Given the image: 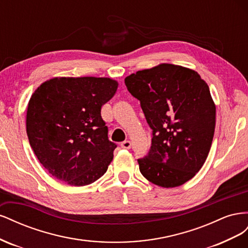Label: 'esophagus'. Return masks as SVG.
<instances>
[{
    "mask_svg": "<svg viewBox=\"0 0 248 248\" xmlns=\"http://www.w3.org/2000/svg\"><path fill=\"white\" fill-rule=\"evenodd\" d=\"M121 147L123 148V149H130L131 148V141L130 140H125V141H123V142H121Z\"/></svg>",
    "mask_w": 248,
    "mask_h": 248,
    "instance_id": "34e87169",
    "label": "esophagus"
}]
</instances>
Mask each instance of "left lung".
Returning <instances> with one entry per match:
<instances>
[{
  "label": "left lung",
  "instance_id": "obj_1",
  "mask_svg": "<svg viewBox=\"0 0 248 248\" xmlns=\"http://www.w3.org/2000/svg\"><path fill=\"white\" fill-rule=\"evenodd\" d=\"M153 130L150 152L138 159L148 181L172 188L204 166L213 140L216 108L207 82L186 67L162 63L125 78Z\"/></svg>",
  "mask_w": 248,
  "mask_h": 248
}]
</instances>
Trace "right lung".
Returning a JSON list of instances; mask_svg holds the SVG:
<instances>
[{"mask_svg":"<svg viewBox=\"0 0 248 248\" xmlns=\"http://www.w3.org/2000/svg\"><path fill=\"white\" fill-rule=\"evenodd\" d=\"M109 78H52L35 90L27 108V134L51 176L71 186L104 175L116 144L108 140L101 108L117 92Z\"/></svg>","mask_w":248,"mask_h":248,"instance_id":"add662e5","label":"right lung"}]
</instances>
